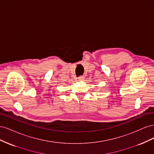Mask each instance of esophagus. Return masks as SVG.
Segmentation results:
<instances>
[{"mask_svg":"<svg viewBox=\"0 0 154 154\" xmlns=\"http://www.w3.org/2000/svg\"><path fill=\"white\" fill-rule=\"evenodd\" d=\"M84 80V76H80L78 77V80L79 81H83Z\"/></svg>","mask_w":154,"mask_h":154,"instance_id":"esophagus-1","label":"esophagus"}]
</instances>
